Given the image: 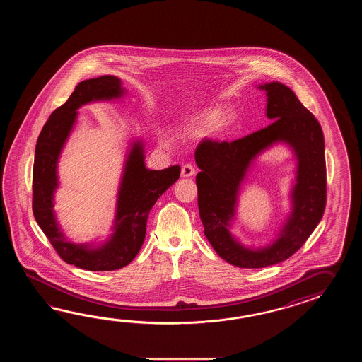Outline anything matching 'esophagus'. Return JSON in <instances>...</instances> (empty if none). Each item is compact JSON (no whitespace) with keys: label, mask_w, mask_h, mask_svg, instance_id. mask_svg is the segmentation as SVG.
I'll use <instances>...</instances> for the list:
<instances>
[{"label":"esophagus","mask_w":362,"mask_h":362,"mask_svg":"<svg viewBox=\"0 0 362 362\" xmlns=\"http://www.w3.org/2000/svg\"><path fill=\"white\" fill-rule=\"evenodd\" d=\"M194 175H195V168H194L192 164L187 163V164L182 165V168H181V176L182 177H190V176H194Z\"/></svg>","instance_id":"obj_1"}]
</instances>
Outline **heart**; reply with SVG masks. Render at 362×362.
Here are the masks:
<instances>
[{"label":"heart","mask_w":362,"mask_h":362,"mask_svg":"<svg viewBox=\"0 0 362 362\" xmlns=\"http://www.w3.org/2000/svg\"><path fill=\"white\" fill-rule=\"evenodd\" d=\"M233 122V116L230 114H223L220 108H209L206 112L194 122L190 128V136H200L204 131L217 134L220 132L225 131Z\"/></svg>","instance_id":"heart-1"}]
</instances>
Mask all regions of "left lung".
<instances>
[{
    "mask_svg": "<svg viewBox=\"0 0 362 362\" xmlns=\"http://www.w3.org/2000/svg\"><path fill=\"white\" fill-rule=\"evenodd\" d=\"M268 95L272 124L233 142L206 141L195 150L198 207L204 235L217 255L239 268H265L287 260L321 221L326 207V162L321 125L295 93L278 81L260 85ZM276 141H286L298 158L293 212L278 240L262 250H250L230 237L238 186L252 159Z\"/></svg>",
    "mask_w": 362,
    "mask_h": 362,
    "instance_id": "1",
    "label": "left lung"
}]
</instances>
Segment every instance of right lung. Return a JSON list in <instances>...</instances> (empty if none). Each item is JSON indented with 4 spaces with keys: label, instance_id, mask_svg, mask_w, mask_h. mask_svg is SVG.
<instances>
[{
    "label": "right lung",
    "instance_id": "obj_1",
    "mask_svg": "<svg viewBox=\"0 0 362 362\" xmlns=\"http://www.w3.org/2000/svg\"><path fill=\"white\" fill-rule=\"evenodd\" d=\"M123 94L116 76L105 75L77 84L66 103L55 108L40 133L32 173V209L41 230L63 262L92 272L123 268L137 256L146 235L148 212L155 202L180 177V165L147 170L141 142H136L125 163L119 190L114 234L98 248L75 245L63 237L53 212V194L58 186L57 163L62 147L76 120V110L92 100H111Z\"/></svg>",
    "mask_w": 362,
    "mask_h": 362
}]
</instances>
